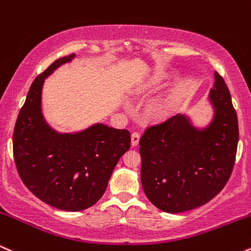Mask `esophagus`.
I'll use <instances>...</instances> for the list:
<instances>
[{"label":"esophagus","instance_id":"esophagus-1","mask_svg":"<svg viewBox=\"0 0 251 251\" xmlns=\"http://www.w3.org/2000/svg\"><path fill=\"white\" fill-rule=\"evenodd\" d=\"M140 142V134L138 132H132L131 134V146L136 147Z\"/></svg>","mask_w":251,"mask_h":251}]
</instances>
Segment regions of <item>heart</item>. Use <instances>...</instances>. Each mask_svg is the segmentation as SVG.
Returning <instances> with one entry per match:
<instances>
[{"label":"heart","instance_id":"b5f03b06","mask_svg":"<svg viewBox=\"0 0 251 251\" xmlns=\"http://www.w3.org/2000/svg\"><path fill=\"white\" fill-rule=\"evenodd\" d=\"M158 83H160V77H158V76H155L154 78L150 79L147 87H148V88H155ZM177 101H178V94L177 93L172 94V95L166 97V99H164L163 101H162L160 104L157 105V108H156V113H157L158 115H163V114L168 113V111L170 110V108H172L173 105L175 104V103ZM126 108H128V107H126Z\"/></svg>","mask_w":251,"mask_h":251}]
</instances>
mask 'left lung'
<instances>
[{"instance_id":"left-lung-1","label":"left lung","mask_w":251,"mask_h":251,"mask_svg":"<svg viewBox=\"0 0 251 251\" xmlns=\"http://www.w3.org/2000/svg\"><path fill=\"white\" fill-rule=\"evenodd\" d=\"M208 95L213 119L203 128L177 114L150 126L140 140L141 183L156 208L191 210L214 199L230 177L238 143L237 115L225 79L215 72Z\"/></svg>"}]
</instances>
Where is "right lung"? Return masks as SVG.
I'll return each mask as SVG.
<instances>
[{
  "instance_id": "obj_1",
  "label": "right lung",
  "mask_w": 251,
  "mask_h": 251,
  "mask_svg": "<svg viewBox=\"0 0 251 251\" xmlns=\"http://www.w3.org/2000/svg\"><path fill=\"white\" fill-rule=\"evenodd\" d=\"M74 57L58 58L34 79L13 136L15 163L23 183L41 201L66 211L95 204L117 162L130 148V132L126 129L95 123L81 131L58 132L44 119V79Z\"/></svg>"
}]
</instances>
